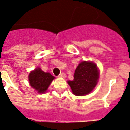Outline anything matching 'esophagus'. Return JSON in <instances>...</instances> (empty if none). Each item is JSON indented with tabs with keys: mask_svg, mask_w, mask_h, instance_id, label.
I'll use <instances>...</instances> for the list:
<instances>
[{
	"mask_svg": "<svg viewBox=\"0 0 130 130\" xmlns=\"http://www.w3.org/2000/svg\"><path fill=\"white\" fill-rule=\"evenodd\" d=\"M59 77H66V74H65V73H60V74H59Z\"/></svg>",
	"mask_w": 130,
	"mask_h": 130,
	"instance_id": "obj_1",
	"label": "esophagus"
}]
</instances>
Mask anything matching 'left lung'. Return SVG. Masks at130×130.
<instances>
[{"label": "left lung", "mask_w": 130, "mask_h": 130, "mask_svg": "<svg viewBox=\"0 0 130 130\" xmlns=\"http://www.w3.org/2000/svg\"><path fill=\"white\" fill-rule=\"evenodd\" d=\"M99 73L96 65L92 62L82 61L77 66L74 73V79L68 84L73 93L82 96L89 94L97 85Z\"/></svg>", "instance_id": "1"}]
</instances>
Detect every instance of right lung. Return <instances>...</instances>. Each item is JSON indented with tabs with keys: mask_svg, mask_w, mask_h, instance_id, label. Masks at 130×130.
<instances>
[{
	"mask_svg": "<svg viewBox=\"0 0 130 130\" xmlns=\"http://www.w3.org/2000/svg\"><path fill=\"white\" fill-rule=\"evenodd\" d=\"M55 77L49 73H45L41 69H35L29 75V81L31 87H32L38 93H44L48 89V86L53 81Z\"/></svg>",
	"mask_w": 130,
	"mask_h": 130,
	"instance_id": "add662e5",
	"label": "right lung"
}]
</instances>
